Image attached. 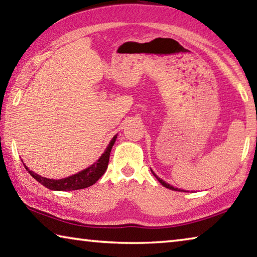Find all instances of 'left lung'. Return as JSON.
Instances as JSON below:
<instances>
[{"label": "left lung", "mask_w": 257, "mask_h": 257, "mask_svg": "<svg viewBox=\"0 0 257 257\" xmlns=\"http://www.w3.org/2000/svg\"><path fill=\"white\" fill-rule=\"evenodd\" d=\"M152 171V170H151ZM152 173H153V175H154V177L156 178V179H158L160 182H161V185H162V186H164L165 187V188H169V189H171V190H176V191H180V189H178V188H175V187H173V186H171V185H169V184H167V182H165V181H163L162 179H161V178H159L158 176H156L155 175V173L153 172V171H152ZM181 191H184V190H181Z\"/></svg>", "instance_id": "8db88e82"}]
</instances>
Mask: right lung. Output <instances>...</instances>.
I'll return each instance as SVG.
<instances>
[{
  "mask_svg": "<svg viewBox=\"0 0 257 257\" xmlns=\"http://www.w3.org/2000/svg\"><path fill=\"white\" fill-rule=\"evenodd\" d=\"M116 139V135L114 137L111 139L110 144L107 145L106 150L104 153L101 155L96 162L93 163L90 167H88L85 170H82L80 172L76 173V175L63 178V179H49V178L42 177L37 173H35L33 171H30L29 169L26 167V170L29 172V175L32 176L34 179H36L40 184L43 186H45L46 188H49L51 190H61V191H66V190H77V189H84L87 188V187L94 185L99 178H101L104 172L106 171L107 169V164H108V160H110V153L112 150V146L114 145Z\"/></svg>",
  "mask_w": 257,
  "mask_h": 257,
  "instance_id": "right-lung-1",
  "label": "right lung"
}]
</instances>
